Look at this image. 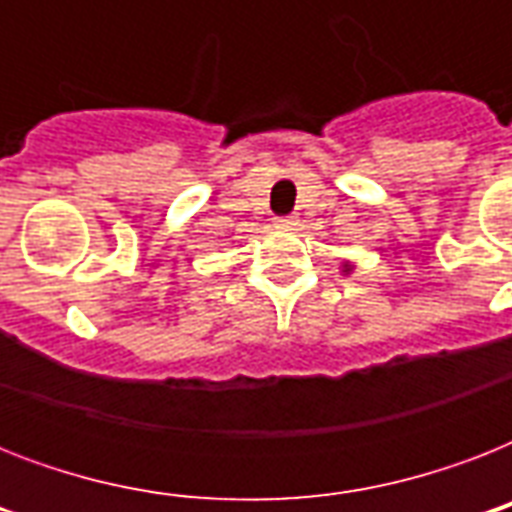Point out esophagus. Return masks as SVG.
<instances>
[{"mask_svg":"<svg viewBox=\"0 0 512 512\" xmlns=\"http://www.w3.org/2000/svg\"><path fill=\"white\" fill-rule=\"evenodd\" d=\"M273 223H276V228H292V225H297V217L295 215H279V217H273Z\"/></svg>","mask_w":512,"mask_h":512,"instance_id":"34e87169","label":"esophagus"}]
</instances>
